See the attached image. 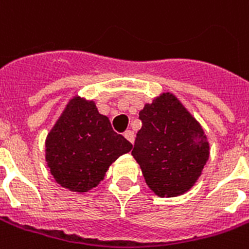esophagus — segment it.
Returning a JSON list of instances; mask_svg holds the SVG:
<instances>
[{
	"mask_svg": "<svg viewBox=\"0 0 249 249\" xmlns=\"http://www.w3.org/2000/svg\"><path fill=\"white\" fill-rule=\"evenodd\" d=\"M124 137L126 139H128L129 142L130 143H134V138H135V135H134V133H133V131L131 130H126L124 133Z\"/></svg>",
	"mask_w": 249,
	"mask_h": 249,
	"instance_id": "34e87169",
	"label": "esophagus"
}]
</instances>
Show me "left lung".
Listing matches in <instances>:
<instances>
[{"instance_id": "1", "label": "left lung", "mask_w": 249, "mask_h": 249, "mask_svg": "<svg viewBox=\"0 0 249 249\" xmlns=\"http://www.w3.org/2000/svg\"><path fill=\"white\" fill-rule=\"evenodd\" d=\"M142 128L131 155L145 183L160 197L189 191L209 160V143L177 97L163 93L139 112Z\"/></svg>"}]
</instances>
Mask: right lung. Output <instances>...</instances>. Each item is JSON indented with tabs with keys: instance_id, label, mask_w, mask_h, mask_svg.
Segmentation results:
<instances>
[{
	"instance_id": "right-lung-1",
	"label": "right lung",
	"mask_w": 249,
	"mask_h": 249,
	"mask_svg": "<svg viewBox=\"0 0 249 249\" xmlns=\"http://www.w3.org/2000/svg\"><path fill=\"white\" fill-rule=\"evenodd\" d=\"M131 143L118 134L96 105L74 97L46 141V160L54 180L72 192H87Z\"/></svg>"
}]
</instances>
